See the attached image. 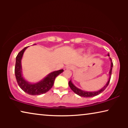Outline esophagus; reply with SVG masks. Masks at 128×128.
<instances>
[{"mask_svg": "<svg viewBox=\"0 0 128 128\" xmlns=\"http://www.w3.org/2000/svg\"><path fill=\"white\" fill-rule=\"evenodd\" d=\"M66 69L71 70V69H73V66L72 65V64H68V65L66 66Z\"/></svg>", "mask_w": 128, "mask_h": 128, "instance_id": "34e87169", "label": "esophagus"}]
</instances>
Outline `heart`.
<instances>
[{
	"mask_svg": "<svg viewBox=\"0 0 128 128\" xmlns=\"http://www.w3.org/2000/svg\"><path fill=\"white\" fill-rule=\"evenodd\" d=\"M82 51H83V50H78V52H82Z\"/></svg>",
	"mask_w": 128,
	"mask_h": 128,
	"instance_id": "obj_1",
	"label": "heart"
}]
</instances>
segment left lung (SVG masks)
Here are the masks:
<instances>
[{"label":"left lung","instance_id":"obj_1","mask_svg":"<svg viewBox=\"0 0 128 128\" xmlns=\"http://www.w3.org/2000/svg\"><path fill=\"white\" fill-rule=\"evenodd\" d=\"M108 56H110L109 54H108ZM110 60H111V69H110V70L109 72V79H108L107 83L106 84V85H105L102 88H101L100 90L98 91H96V92H86V91L82 90L81 89L78 88L76 86H75L73 84V83H72V80H70L69 82V87H70L72 90L75 94H78V95L80 96V97H94V96L98 95V94L104 92L105 89L107 87L108 85L109 84L110 79H111V77L112 69V67H113L112 61L111 58H110Z\"/></svg>","mask_w":128,"mask_h":128}]
</instances>
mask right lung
<instances>
[{"label": "right lung", "instance_id": "obj_1", "mask_svg": "<svg viewBox=\"0 0 128 128\" xmlns=\"http://www.w3.org/2000/svg\"><path fill=\"white\" fill-rule=\"evenodd\" d=\"M28 46H26L18 54L16 58L15 65V76L17 83L19 87L30 95L36 96L44 94L48 92L53 86L55 78L64 72V70L60 69L57 71H54L48 74L41 81L36 83H31L27 82L23 78L22 74V59L24 52Z\"/></svg>", "mask_w": 128, "mask_h": 128}]
</instances>
